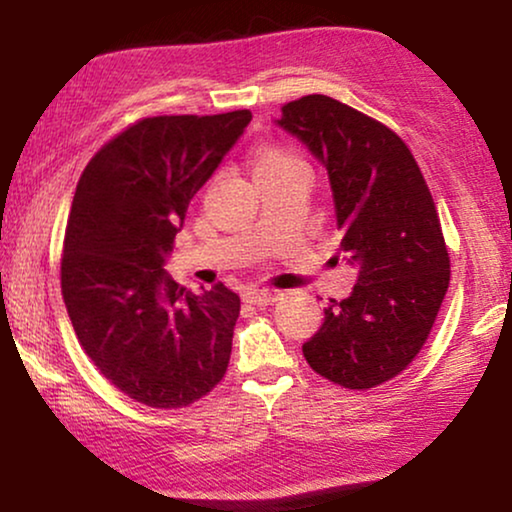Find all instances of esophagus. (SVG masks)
Segmentation results:
<instances>
[{
	"mask_svg": "<svg viewBox=\"0 0 512 512\" xmlns=\"http://www.w3.org/2000/svg\"><path fill=\"white\" fill-rule=\"evenodd\" d=\"M244 298H247V303H254V305H270L279 298V291H275V289H247V291H244Z\"/></svg>",
	"mask_w": 512,
	"mask_h": 512,
	"instance_id": "esophagus-1",
	"label": "esophagus"
}]
</instances>
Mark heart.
Masks as SVG:
<instances>
[{
	"label": "heart",
	"instance_id": "1",
	"mask_svg": "<svg viewBox=\"0 0 512 512\" xmlns=\"http://www.w3.org/2000/svg\"><path fill=\"white\" fill-rule=\"evenodd\" d=\"M289 160H298V158L291 156V153H286V151L268 149V151H263L261 156H258L256 170H261V167H270V165H279V163H289Z\"/></svg>",
	"mask_w": 512,
	"mask_h": 512
}]
</instances>
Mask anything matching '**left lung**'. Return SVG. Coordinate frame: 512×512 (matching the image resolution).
<instances>
[{
  "label": "left lung",
  "instance_id": "1",
  "mask_svg": "<svg viewBox=\"0 0 512 512\" xmlns=\"http://www.w3.org/2000/svg\"><path fill=\"white\" fill-rule=\"evenodd\" d=\"M275 123L326 167L342 230L338 251L356 268L352 293L331 298L303 354L340 387H377L419 354L450 286L429 186L396 132L333 97L284 104Z\"/></svg>",
  "mask_w": 512,
  "mask_h": 512
}]
</instances>
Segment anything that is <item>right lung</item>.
<instances>
[{
    "mask_svg": "<svg viewBox=\"0 0 512 512\" xmlns=\"http://www.w3.org/2000/svg\"><path fill=\"white\" fill-rule=\"evenodd\" d=\"M251 111L144 118L90 158L62 249V298L83 352L125 396L186 408L226 375L240 296L191 293L163 268L188 202Z\"/></svg>",
    "mask_w": 512,
    "mask_h": 512,
    "instance_id": "add662e5",
    "label": "right lung"
}]
</instances>
